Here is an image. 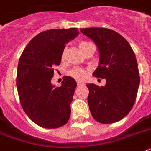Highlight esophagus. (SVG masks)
Segmentation results:
<instances>
[{"mask_svg": "<svg viewBox=\"0 0 151 151\" xmlns=\"http://www.w3.org/2000/svg\"><path fill=\"white\" fill-rule=\"evenodd\" d=\"M77 84H78V86H81V85H83V84H84V83H82V82L78 81H77Z\"/></svg>", "mask_w": 151, "mask_h": 151, "instance_id": "esophagus-1", "label": "esophagus"}]
</instances>
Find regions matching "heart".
I'll return each mask as SVG.
<instances>
[{
	"instance_id": "obj_1",
	"label": "heart",
	"mask_w": 151,
	"mask_h": 151,
	"mask_svg": "<svg viewBox=\"0 0 151 151\" xmlns=\"http://www.w3.org/2000/svg\"><path fill=\"white\" fill-rule=\"evenodd\" d=\"M90 43V42H81V43H80L79 46H80V49L81 50L82 48L85 46L87 44ZM65 53H66V49H64L63 51V53H62V59H64L65 57ZM69 75L73 77V78H76V79H78V80H82L84 79L85 78V76L87 74V72L85 70L82 69V68H79V67H76V68H73L70 71H69Z\"/></svg>"
}]
</instances>
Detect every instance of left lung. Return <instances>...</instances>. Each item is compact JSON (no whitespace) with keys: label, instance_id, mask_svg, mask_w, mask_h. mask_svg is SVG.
Segmentation results:
<instances>
[{"label":"left lung","instance_id":"8db88e82","mask_svg":"<svg viewBox=\"0 0 151 151\" xmlns=\"http://www.w3.org/2000/svg\"><path fill=\"white\" fill-rule=\"evenodd\" d=\"M80 31L99 50V66L93 76L106 80L105 86L87 84L91 113L101 123L118 122L130 111L137 98L140 80L135 53L127 40L113 30L87 28Z\"/></svg>","mask_w":151,"mask_h":151}]
</instances>
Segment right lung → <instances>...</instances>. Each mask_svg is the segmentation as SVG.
I'll list each match as a JSON object with an SVG mask.
<instances>
[{
  "label": "right lung",
  "instance_id": "1",
  "mask_svg": "<svg viewBox=\"0 0 151 151\" xmlns=\"http://www.w3.org/2000/svg\"><path fill=\"white\" fill-rule=\"evenodd\" d=\"M79 34L78 29H50L35 35L18 61L17 89L23 110L35 124L46 129L68 122L77 82L65 76L60 87L51 83L65 45Z\"/></svg>",
  "mask_w": 151,
  "mask_h": 151
}]
</instances>
